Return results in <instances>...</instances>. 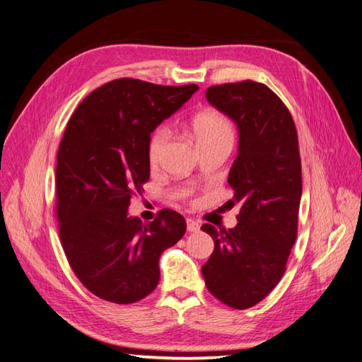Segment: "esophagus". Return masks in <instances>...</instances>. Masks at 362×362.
I'll return each instance as SVG.
<instances>
[{
	"instance_id": "esophagus-1",
	"label": "esophagus",
	"mask_w": 362,
	"mask_h": 362,
	"mask_svg": "<svg viewBox=\"0 0 362 362\" xmlns=\"http://www.w3.org/2000/svg\"><path fill=\"white\" fill-rule=\"evenodd\" d=\"M186 228H188V231H198L200 230V224L197 223V221L194 219H186Z\"/></svg>"
}]
</instances>
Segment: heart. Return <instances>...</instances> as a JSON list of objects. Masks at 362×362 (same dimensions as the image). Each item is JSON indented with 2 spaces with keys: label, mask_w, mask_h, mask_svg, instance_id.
I'll list each match as a JSON object with an SVG mask.
<instances>
[{
  "label": "heart",
  "mask_w": 362,
  "mask_h": 362,
  "mask_svg": "<svg viewBox=\"0 0 362 362\" xmlns=\"http://www.w3.org/2000/svg\"><path fill=\"white\" fill-rule=\"evenodd\" d=\"M191 132L198 146L226 141L233 144L235 141V127L227 115L219 111H204L197 114L191 120ZM170 132L167 127H158L150 135L147 156L150 164H156L165 148Z\"/></svg>",
  "instance_id": "heart-1"
}]
</instances>
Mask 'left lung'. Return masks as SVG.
<instances>
[{"label": "left lung", "instance_id": "1", "mask_svg": "<svg viewBox=\"0 0 362 362\" xmlns=\"http://www.w3.org/2000/svg\"><path fill=\"white\" fill-rule=\"evenodd\" d=\"M206 98L239 127V153L228 174L235 228L202 226L215 250L202 272L223 304L247 310L263 300L286 272L298 236L302 194L298 132L284 102L262 83L212 86Z\"/></svg>", "mask_w": 362, "mask_h": 362}]
</instances>
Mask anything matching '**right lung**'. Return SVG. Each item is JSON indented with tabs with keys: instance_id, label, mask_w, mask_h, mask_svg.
<instances>
[{
	"instance_id": "1",
	"label": "right lung",
	"mask_w": 362,
	"mask_h": 362,
	"mask_svg": "<svg viewBox=\"0 0 362 362\" xmlns=\"http://www.w3.org/2000/svg\"><path fill=\"white\" fill-rule=\"evenodd\" d=\"M197 90L114 79L67 123L55 168L58 233L74 274L103 300L124 305L150 295L160 254L185 235V218L171 209L144 224L127 207L150 177V134Z\"/></svg>"
}]
</instances>
